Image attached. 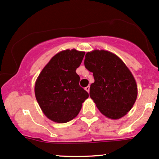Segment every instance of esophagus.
Returning a JSON list of instances; mask_svg holds the SVG:
<instances>
[{
  "instance_id": "esophagus-1",
  "label": "esophagus",
  "mask_w": 159,
  "mask_h": 159,
  "mask_svg": "<svg viewBox=\"0 0 159 159\" xmlns=\"http://www.w3.org/2000/svg\"><path fill=\"white\" fill-rule=\"evenodd\" d=\"M84 89H85V90H86V91L88 92V93H89V92H90V86L86 87V88H85Z\"/></svg>"
}]
</instances>
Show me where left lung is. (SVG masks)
<instances>
[{
	"label": "left lung",
	"instance_id": "obj_1",
	"mask_svg": "<svg viewBox=\"0 0 159 159\" xmlns=\"http://www.w3.org/2000/svg\"><path fill=\"white\" fill-rule=\"evenodd\" d=\"M85 68L93 72L90 97L103 116L119 119L133 107L137 85L131 71L118 56L104 50L85 55Z\"/></svg>",
	"mask_w": 159,
	"mask_h": 159
}]
</instances>
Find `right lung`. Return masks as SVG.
<instances>
[{
    "label": "right lung",
    "instance_id": "1",
    "mask_svg": "<svg viewBox=\"0 0 159 159\" xmlns=\"http://www.w3.org/2000/svg\"><path fill=\"white\" fill-rule=\"evenodd\" d=\"M85 52L75 49L59 52L38 75L34 94L47 118L57 123H66L78 116L88 93L79 85L76 69Z\"/></svg>",
    "mask_w": 159,
    "mask_h": 159
}]
</instances>
